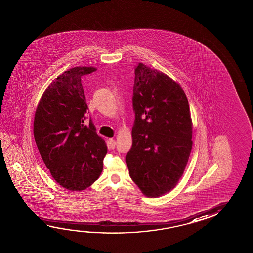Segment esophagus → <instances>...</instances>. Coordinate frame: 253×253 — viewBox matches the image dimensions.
Masks as SVG:
<instances>
[{
    "mask_svg": "<svg viewBox=\"0 0 253 253\" xmlns=\"http://www.w3.org/2000/svg\"><path fill=\"white\" fill-rule=\"evenodd\" d=\"M116 141L114 140V139H109L108 140V146L111 148V149H115V147H116Z\"/></svg>",
    "mask_w": 253,
    "mask_h": 253,
    "instance_id": "obj_1",
    "label": "esophagus"
}]
</instances>
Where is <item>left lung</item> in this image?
<instances>
[{
	"instance_id": "obj_1",
	"label": "left lung",
	"mask_w": 253,
	"mask_h": 253,
	"mask_svg": "<svg viewBox=\"0 0 253 253\" xmlns=\"http://www.w3.org/2000/svg\"><path fill=\"white\" fill-rule=\"evenodd\" d=\"M132 146L125 156L129 175L147 197L173 190L192 147L189 102L178 84L139 63L133 86Z\"/></svg>"
}]
</instances>
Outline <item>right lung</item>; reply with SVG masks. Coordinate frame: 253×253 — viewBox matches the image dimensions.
<instances>
[{"mask_svg":"<svg viewBox=\"0 0 253 253\" xmlns=\"http://www.w3.org/2000/svg\"><path fill=\"white\" fill-rule=\"evenodd\" d=\"M75 67L47 87L34 116V134L42 160L61 186L79 191L91 186L103 169L108 152L90 118L81 78L95 71Z\"/></svg>","mask_w":253,"mask_h":253,"instance_id":"add662e5","label":"right lung"}]
</instances>
